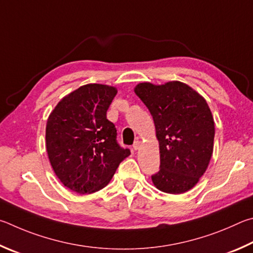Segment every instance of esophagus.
<instances>
[{
    "label": "esophagus",
    "instance_id": "34e87169",
    "mask_svg": "<svg viewBox=\"0 0 253 253\" xmlns=\"http://www.w3.org/2000/svg\"><path fill=\"white\" fill-rule=\"evenodd\" d=\"M132 147H133V149H134V150H138V149H140V147H141V141L136 140L135 142L133 143V145H132Z\"/></svg>",
    "mask_w": 253,
    "mask_h": 253
}]
</instances>
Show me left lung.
Listing matches in <instances>:
<instances>
[{"label":"left lung","instance_id":"8db88e82","mask_svg":"<svg viewBox=\"0 0 253 253\" xmlns=\"http://www.w3.org/2000/svg\"><path fill=\"white\" fill-rule=\"evenodd\" d=\"M135 94L149 109L160 145V170L151 175L163 192L189 191L205 173L213 152L214 121L207 101L179 81L140 83Z\"/></svg>","mask_w":253,"mask_h":253}]
</instances>
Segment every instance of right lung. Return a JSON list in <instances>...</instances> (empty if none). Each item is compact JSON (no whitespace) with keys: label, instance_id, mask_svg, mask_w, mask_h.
I'll return each mask as SVG.
<instances>
[{"label":"right lung","instance_id":"obj_1","mask_svg":"<svg viewBox=\"0 0 253 253\" xmlns=\"http://www.w3.org/2000/svg\"><path fill=\"white\" fill-rule=\"evenodd\" d=\"M117 88L86 84L64 96L47 119L46 151L66 188L93 193L108 184L130 150L118 143L117 129L106 119Z\"/></svg>","mask_w":253,"mask_h":253}]
</instances>
